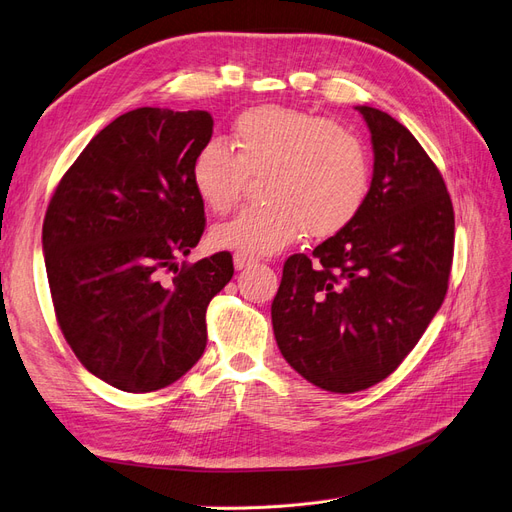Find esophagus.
<instances>
[{
	"label": "esophagus",
	"instance_id": "esophagus-1",
	"mask_svg": "<svg viewBox=\"0 0 512 512\" xmlns=\"http://www.w3.org/2000/svg\"><path fill=\"white\" fill-rule=\"evenodd\" d=\"M232 262H235V269H237V271H243V269H247L250 265H254L256 258H254V256H250V254L237 252L235 256H232Z\"/></svg>",
	"mask_w": 512,
	"mask_h": 512
}]
</instances>
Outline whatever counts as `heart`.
I'll return each instance as SVG.
<instances>
[{
	"label": "heart",
	"instance_id": "1",
	"mask_svg": "<svg viewBox=\"0 0 512 512\" xmlns=\"http://www.w3.org/2000/svg\"><path fill=\"white\" fill-rule=\"evenodd\" d=\"M232 153L211 141L192 162V185L213 213L237 205L247 175L267 173L262 198L211 230L218 250L267 256L303 232L331 237L361 211L369 190V160L359 136L292 106L262 104L237 117Z\"/></svg>",
	"mask_w": 512,
	"mask_h": 512
}]
</instances>
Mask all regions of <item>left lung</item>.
I'll list each match as a JSON object with an SVG mask.
<instances>
[{
	"instance_id": "left-lung-1",
	"label": "left lung",
	"mask_w": 512,
	"mask_h": 512,
	"mask_svg": "<svg viewBox=\"0 0 512 512\" xmlns=\"http://www.w3.org/2000/svg\"><path fill=\"white\" fill-rule=\"evenodd\" d=\"M367 123L374 175L354 220L286 260L271 305L277 348L320 389L356 393L397 369L440 309L455 213L440 170L389 113Z\"/></svg>"
}]
</instances>
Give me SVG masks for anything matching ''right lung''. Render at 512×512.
I'll return each instance as SVG.
<instances>
[{"label": "right lung", "instance_id": "right-lung-1", "mask_svg": "<svg viewBox=\"0 0 512 512\" xmlns=\"http://www.w3.org/2000/svg\"><path fill=\"white\" fill-rule=\"evenodd\" d=\"M211 134L207 111L123 113L91 138L46 209L42 254L61 333L119 391L164 389L196 365L207 305L235 273L228 252L179 269L205 230L190 170Z\"/></svg>", "mask_w": 512, "mask_h": 512}]
</instances>
